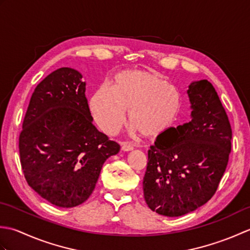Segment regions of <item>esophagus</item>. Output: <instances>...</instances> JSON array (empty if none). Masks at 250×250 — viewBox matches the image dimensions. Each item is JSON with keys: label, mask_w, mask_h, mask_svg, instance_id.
Wrapping results in <instances>:
<instances>
[{"label": "esophagus", "mask_w": 250, "mask_h": 250, "mask_svg": "<svg viewBox=\"0 0 250 250\" xmlns=\"http://www.w3.org/2000/svg\"><path fill=\"white\" fill-rule=\"evenodd\" d=\"M133 146H132L131 144H129V143H122L121 144V149L124 151H130V150H133Z\"/></svg>", "instance_id": "34e87169"}]
</instances>
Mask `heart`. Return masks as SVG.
<instances>
[{
  "label": "heart",
  "mask_w": 250,
  "mask_h": 250,
  "mask_svg": "<svg viewBox=\"0 0 250 250\" xmlns=\"http://www.w3.org/2000/svg\"><path fill=\"white\" fill-rule=\"evenodd\" d=\"M89 106L95 124L105 133L116 134L124 125L129 109L133 130L146 137H156L176 120L182 109V98L157 74L131 70L118 74L113 88L100 86Z\"/></svg>",
  "instance_id": "heart-1"
}]
</instances>
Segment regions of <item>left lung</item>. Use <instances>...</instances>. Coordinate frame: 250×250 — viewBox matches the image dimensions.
<instances>
[{"mask_svg": "<svg viewBox=\"0 0 250 250\" xmlns=\"http://www.w3.org/2000/svg\"><path fill=\"white\" fill-rule=\"evenodd\" d=\"M187 93L192 119L157 137L143 180L148 207L167 217L188 214L211 199L231 151V125L213 84L193 82Z\"/></svg>", "mask_w": 250, "mask_h": 250, "instance_id": "left-lung-1", "label": "left lung"}]
</instances>
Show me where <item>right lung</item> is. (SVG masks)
Segmentation results:
<instances>
[{
  "label": "right lung",
  "mask_w": 250,
  "mask_h": 250,
  "mask_svg": "<svg viewBox=\"0 0 250 250\" xmlns=\"http://www.w3.org/2000/svg\"><path fill=\"white\" fill-rule=\"evenodd\" d=\"M82 74L61 67L37 84L19 135L20 163L30 187L49 203L81 205L106 159L120 150L92 124Z\"/></svg>",
  "instance_id": "right-lung-1"
}]
</instances>
